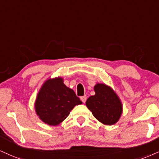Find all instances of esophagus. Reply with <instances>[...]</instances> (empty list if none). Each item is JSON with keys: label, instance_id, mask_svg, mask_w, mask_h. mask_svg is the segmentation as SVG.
<instances>
[{"label": "esophagus", "instance_id": "obj_1", "mask_svg": "<svg viewBox=\"0 0 159 159\" xmlns=\"http://www.w3.org/2000/svg\"><path fill=\"white\" fill-rule=\"evenodd\" d=\"M80 99H81V101L83 102V103H85L86 102V99H87V98H86V97H80Z\"/></svg>", "mask_w": 159, "mask_h": 159}]
</instances>
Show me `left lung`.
Segmentation results:
<instances>
[{"instance_id":"1","label":"left lung","mask_w":159,"mask_h":159,"mask_svg":"<svg viewBox=\"0 0 159 159\" xmlns=\"http://www.w3.org/2000/svg\"><path fill=\"white\" fill-rule=\"evenodd\" d=\"M95 95L91 96L85 105L93 116L103 125H113L122 114V103L112 88L105 83H97Z\"/></svg>"}]
</instances>
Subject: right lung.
I'll use <instances>...</instances> for the list:
<instances>
[{
	"mask_svg": "<svg viewBox=\"0 0 159 159\" xmlns=\"http://www.w3.org/2000/svg\"><path fill=\"white\" fill-rule=\"evenodd\" d=\"M83 104L75 92L64 84L61 76L44 82L37 95L34 110L45 124L57 126L68 117L76 105Z\"/></svg>",
	"mask_w": 159,
	"mask_h": 159,
	"instance_id": "1",
	"label": "right lung"
}]
</instances>
